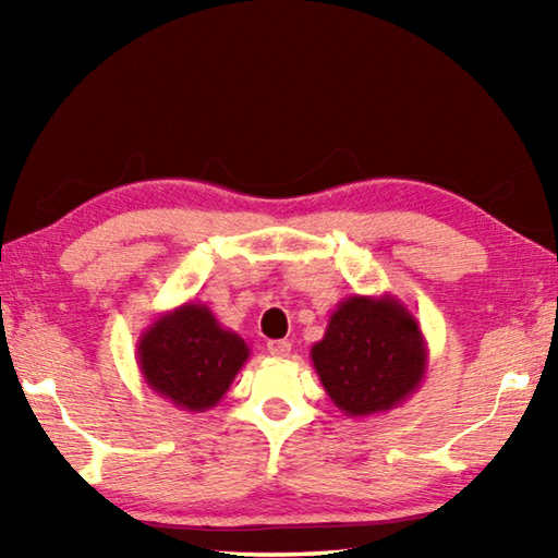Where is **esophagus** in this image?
I'll return each mask as SVG.
<instances>
[{
	"label": "esophagus",
	"mask_w": 558,
	"mask_h": 558,
	"mask_svg": "<svg viewBox=\"0 0 558 558\" xmlns=\"http://www.w3.org/2000/svg\"><path fill=\"white\" fill-rule=\"evenodd\" d=\"M290 349H292V344L288 342V339H270V342H268V352L276 359L288 356Z\"/></svg>",
	"instance_id": "esophagus-1"
}]
</instances>
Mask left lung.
Instances as JSON below:
<instances>
[{
	"mask_svg": "<svg viewBox=\"0 0 558 558\" xmlns=\"http://www.w3.org/2000/svg\"><path fill=\"white\" fill-rule=\"evenodd\" d=\"M310 359L337 409L362 418L391 411L418 391L428 347L399 298L349 295L329 315Z\"/></svg>",
	"mask_w": 558,
	"mask_h": 558,
	"instance_id": "1",
	"label": "left lung"
}]
</instances>
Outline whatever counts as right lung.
Returning <instances> with one entry per match:
<instances>
[{
    "mask_svg": "<svg viewBox=\"0 0 558 558\" xmlns=\"http://www.w3.org/2000/svg\"><path fill=\"white\" fill-rule=\"evenodd\" d=\"M248 356L245 339L221 327L204 302L167 310L137 339L145 384L189 413L219 403Z\"/></svg>",
    "mask_w": 558,
    "mask_h": 558,
    "instance_id": "right-lung-1",
    "label": "right lung"
}]
</instances>
